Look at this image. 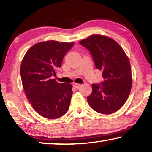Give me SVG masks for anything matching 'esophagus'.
<instances>
[{
    "instance_id": "1",
    "label": "esophagus",
    "mask_w": 152,
    "mask_h": 152,
    "mask_svg": "<svg viewBox=\"0 0 152 152\" xmlns=\"http://www.w3.org/2000/svg\"><path fill=\"white\" fill-rule=\"evenodd\" d=\"M73 86L74 87V88H79L81 86V84H78V83H74L73 84Z\"/></svg>"
}]
</instances>
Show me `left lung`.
<instances>
[{
  "label": "left lung",
  "instance_id": "1",
  "mask_svg": "<svg viewBox=\"0 0 152 152\" xmlns=\"http://www.w3.org/2000/svg\"><path fill=\"white\" fill-rule=\"evenodd\" d=\"M79 43L90 51L104 78L101 84H92V93L87 97L89 105L102 114L117 111L127 101L132 86L127 55L119 43L104 35H92Z\"/></svg>",
  "mask_w": 152,
  "mask_h": 152
}]
</instances>
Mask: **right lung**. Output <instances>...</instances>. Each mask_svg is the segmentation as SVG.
<instances>
[{"label": "right lung", "mask_w": 152, "mask_h": 152, "mask_svg": "<svg viewBox=\"0 0 152 152\" xmlns=\"http://www.w3.org/2000/svg\"><path fill=\"white\" fill-rule=\"evenodd\" d=\"M74 43L53 40L37 43L21 61L20 77L26 96L33 109L46 119L61 117L70 107L72 86L58 83L51 77Z\"/></svg>", "instance_id": "1"}]
</instances>
